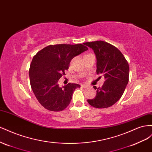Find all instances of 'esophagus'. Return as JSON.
<instances>
[{
  "label": "esophagus",
  "instance_id": "obj_1",
  "mask_svg": "<svg viewBox=\"0 0 152 152\" xmlns=\"http://www.w3.org/2000/svg\"><path fill=\"white\" fill-rule=\"evenodd\" d=\"M81 88H86L88 87V86H86V85H81Z\"/></svg>",
  "mask_w": 152,
  "mask_h": 152
}]
</instances>
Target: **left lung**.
<instances>
[{"label":"left lung","instance_id":"8db88e82","mask_svg":"<svg viewBox=\"0 0 152 152\" xmlns=\"http://www.w3.org/2000/svg\"><path fill=\"white\" fill-rule=\"evenodd\" d=\"M84 45L94 51L97 58V74L105 79L101 88L94 86L97 90L96 96L87 101L94 107H109L119 100L126 88L129 77L128 62L122 52L107 42L97 41Z\"/></svg>","mask_w":152,"mask_h":152}]
</instances>
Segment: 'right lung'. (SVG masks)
Listing matches in <instances>:
<instances>
[{"instance_id": "add662e5", "label": "right lung", "mask_w": 152, "mask_h": 152, "mask_svg": "<svg viewBox=\"0 0 152 152\" xmlns=\"http://www.w3.org/2000/svg\"><path fill=\"white\" fill-rule=\"evenodd\" d=\"M88 50L81 44L50 45L34 56L29 69L30 86L45 109L60 111L68 106L74 91L80 85L69 83L60 88L58 81L66 75L71 60Z\"/></svg>"}]
</instances>
